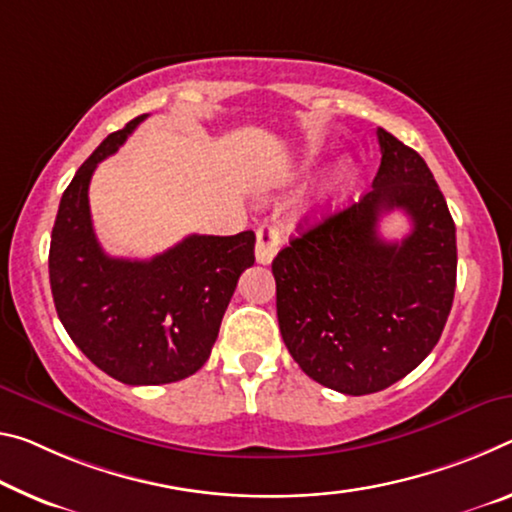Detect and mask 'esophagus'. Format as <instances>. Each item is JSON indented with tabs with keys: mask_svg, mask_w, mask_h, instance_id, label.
I'll return each instance as SVG.
<instances>
[{
	"mask_svg": "<svg viewBox=\"0 0 512 512\" xmlns=\"http://www.w3.org/2000/svg\"><path fill=\"white\" fill-rule=\"evenodd\" d=\"M257 243H255V257L259 264H271L275 253L280 248V230L273 223H262L257 227Z\"/></svg>",
	"mask_w": 512,
	"mask_h": 512,
	"instance_id": "esophagus-1",
	"label": "esophagus"
}]
</instances>
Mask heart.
<instances>
[{
	"label": "heart",
	"mask_w": 512,
	"mask_h": 512,
	"mask_svg": "<svg viewBox=\"0 0 512 512\" xmlns=\"http://www.w3.org/2000/svg\"><path fill=\"white\" fill-rule=\"evenodd\" d=\"M346 175H348V170H346V166L342 164V166L337 168V173L330 177V182L326 184V189H323V196H321V198H323V200H330L332 196H335V191L339 189V186H342V182L346 180Z\"/></svg>",
	"instance_id": "obj_1"
}]
</instances>
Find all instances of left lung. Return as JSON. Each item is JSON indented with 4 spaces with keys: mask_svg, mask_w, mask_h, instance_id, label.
Masks as SVG:
<instances>
[{
    "mask_svg": "<svg viewBox=\"0 0 512 512\" xmlns=\"http://www.w3.org/2000/svg\"><path fill=\"white\" fill-rule=\"evenodd\" d=\"M371 189L307 227L273 259L282 339L307 376L335 392H380L419 367L440 339L456 291V225L431 168L378 129ZM401 208L413 230L377 234Z\"/></svg>",
    "mask_w": 512,
    "mask_h": 512,
    "instance_id": "8db88e82",
    "label": "left lung"
}]
</instances>
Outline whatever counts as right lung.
<instances>
[{"label":"right lung","instance_id":"1","mask_svg":"<svg viewBox=\"0 0 512 512\" xmlns=\"http://www.w3.org/2000/svg\"><path fill=\"white\" fill-rule=\"evenodd\" d=\"M148 113L109 134L63 191L50 243L56 314L97 369L125 385L189 378L209 360L255 234H191L152 259L109 257L95 237L88 184Z\"/></svg>","mask_w":512,"mask_h":512}]
</instances>
